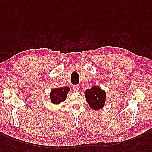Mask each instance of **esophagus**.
<instances>
[{"mask_svg": "<svg viewBox=\"0 0 152 152\" xmlns=\"http://www.w3.org/2000/svg\"><path fill=\"white\" fill-rule=\"evenodd\" d=\"M73 90L75 91H78L79 90V85H74V86H73Z\"/></svg>", "mask_w": 152, "mask_h": 152, "instance_id": "obj_1", "label": "esophagus"}]
</instances>
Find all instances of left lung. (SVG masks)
I'll list each match as a JSON object with an SVG mask.
<instances>
[{"instance_id":"left-lung-1","label":"left lung","mask_w":152,"mask_h":152,"mask_svg":"<svg viewBox=\"0 0 152 152\" xmlns=\"http://www.w3.org/2000/svg\"><path fill=\"white\" fill-rule=\"evenodd\" d=\"M84 95L90 108L94 110L102 109L105 105L106 94L105 90L97 86H92L84 91Z\"/></svg>"}]
</instances>
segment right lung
Wrapping results in <instances>:
<instances>
[{
	"label": "right lung",
	"instance_id": "right-lung-1",
	"mask_svg": "<svg viewBox=\"0 0 152 152\" xmlns=\"http://www.w3.org/2000/svg\"><path fill=\"white\" fill-rule=\"evenodd\" d=\"M69 91L70 88L68 87L52 89L50 93L51 102L53 104H59L62 102H64L67 98V95Z\"/></svg>",
	"mask_w": 152,
	"mask_h": 152
}]
</instances>
